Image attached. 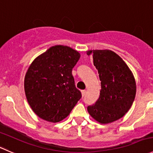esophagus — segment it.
Returning <instances> with one entry per match:
<instances>
[{
	"label": "esophagus",
	"mask_w": 153,
	"mask_h": 153,
	"mask_svg": "<svg viewBox=\"0 0 153 153\" xmlns=\"http://www.w3.org/2000/svg\"><path fill=\"white\" fill-rule=\"evenodd\" d=\"M81 94H82V97H84L85 94V90L81 91Z\"/></svg>",
	"instance_id": "esophagus-1"
}]
</instances>
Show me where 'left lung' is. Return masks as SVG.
<instances>
[{"mask_svg": "<svg viewBox=\"0 0 153 153\" xmlns=\"http://www.w3.org/2000/svg\"><path fill=\"white\" fill-rule=\"evenodd\" d=\"M99 74L100 97L87 108L89 114L102 124L112 123L129 110L136 94L134 77L125 62L109 50L88 51Z\"/></svg>", "mask_w": 153, "mask_h": 153, "instance_id": "1", "label": "left lung"}]
</instances>
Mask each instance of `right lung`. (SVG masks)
<instances>
[{"label": "right lung", "mask_w": 153, "mask_h": 153, "mask_svg": "<svg viewBox=\"0 0 153 153\" xmlns=\"http://www.w3.org/2000/svg\"><path fill=\"white\" fill-rule=\"evenodd\" d=\"M80 54L56 45L36 57L25 77V91L32 110L40 118L57 123L68 116L80 98L72 69Z\"/></svg>", "instance_id": "1"}]
</instances>
